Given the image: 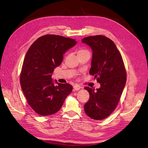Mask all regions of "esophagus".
<instances>
[{"instance_id": "34e87169", "label": "esophagus", "mask_w": 148, "mask_h": 148, "mask_svg": "<svg viewBox=\"0 0 148 148\" xmlns=\"http://www.w3.org/2000/svg\"><path fill=\"white\" fill-rule=\"evenodd\" d=\"M81 88H82V87L80 86L79 85H78V84H75V86H73V89H74L75 91H78Z\"/></svg>"}]
</instances>
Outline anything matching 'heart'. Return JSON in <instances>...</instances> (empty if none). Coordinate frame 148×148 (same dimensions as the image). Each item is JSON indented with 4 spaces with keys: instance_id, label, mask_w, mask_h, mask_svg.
I'll return each mask as SVG.
<instances>
[{
    "instance_id": "1",
    "label": "heart",
    "mask_w": 148,
    "mask_h": 148,
    "mask_svg": "<svg viewBox=\"0 0 148 148\" xmlns=\"http://www.w3.org/2000/svg\"><path fill=\"white\" fill-rule=\"evenodd\" d=\"M89 53V52H88V50H86V49H80V50L78 51V54H80V53Z\"/></svg>"
}]
</instances>
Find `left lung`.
I'll list each match as a JSON object with an SVG mask.
<instances>
[{"instance_id": "1", "label": "left lung", "mask_w": 148, "mask_h": 148, "mask_svg": "<svg viewBox=\"0 0 148 148\" xmlns=\"http://www.w3.org/2000/svg\"><path fill=\"white\" fill-rule=\"evenodd\" d=\"M82 41L92 51L89 74L101 84L96 90L84 88L89 93V101L84 106V112L92 119L102 120L112 113L118 104L126 84V70L122 56L109 38L97 35Z\"/></svg>"}]
</instances>
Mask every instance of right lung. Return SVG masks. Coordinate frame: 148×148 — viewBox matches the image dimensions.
<instances>
[{
	"label": "right lung",
	"mask_w": 148,
	"mask_h": 148,
	"mask_svg": "<svg viewBox=\"0 0 148 148\" xmlns=\"http://www.w3.org/2000/svg\"><path fill=\"white\" fill-rule=\"evenodd\" d=\"M77 44L75 39L59 35L39 38L29 48L20 74V84L28 104L37 114L47 116L59 111L72 91L71 85L53 83L52 74L64 54Z\"/></svg>",
	"instance_id": "1"
}]
</instances>
